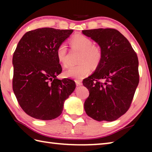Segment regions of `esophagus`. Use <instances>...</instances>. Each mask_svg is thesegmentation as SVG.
<instances>
[{"label": "esophagus", "instance_id": "esophagus-1", "mask_svg": "<svg viewBox=\"0 0 152 152\" xmlns=\"http://www.w3.org/2000/svg\"><path fill=\"white\" fill-rule=\"evenodd\" d=\"M75 82H76V86H81L82 84V81H80V80H76Z\"/></svg>", "mask_w": 152, "mask_h": 152}]
</instances>
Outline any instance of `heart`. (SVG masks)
Returning a JSON list of instances; mask_svg holds the SVG:
<instances>
[{
  "label": "heart",
  "instance_id": "obj_1",
  "mask_svg": "<svg viewBox=\"0 0 152 152\" xmlns=\"http://www.w3.org/2000/svg\"><path fill=\"white\" fill-rule=\"evenodd\" d=\"M74 48L80 51L78 65L73 66L64 71V75L66 78L81 79L91 72V66L96 68L101 60L102 53L99 45L92 43L89 37L82 34L74 35L70 41ZM56 58L64 67L68 66L67 59V47L64 43H61L56 50Z\"/></svg>",
  "mask_w": 152,
  "mask_h": 152
}]
</instances>
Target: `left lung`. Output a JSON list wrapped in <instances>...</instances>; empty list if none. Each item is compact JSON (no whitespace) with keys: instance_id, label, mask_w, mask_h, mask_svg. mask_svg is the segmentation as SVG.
<instances>
[{"instance_id":"8db88e82","label":"left lung","mask_w":152,"mask_h":152,"mask_svg":"<svg viewBox=\"0 0 152 152\" xmlns=\"http://www.w3.org/2000/svg\"><path fill=\"white\" fill-rule=\"evenodd\" d=\"M82 33L97 43L102 53L94 73L82 82L89 91L84 110L98 121H113L127 111L138 86L137 56L116 29L101 28Z\"/></svg>"}]
</instances>
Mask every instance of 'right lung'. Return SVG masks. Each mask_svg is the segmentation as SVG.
<instances>
[{
    "instance_id": "obj_1",
    "label": "right lung",
    "mask_w": 152,
    "mask_h": 152,
    "mask_svg": "<svg viewBox=\"0 0 152 152\" xmlns=\"http://www.w3.org/2000/svg\"><path fill=\"white\" fill-rule=\"evenodd\" d=\"M72 32L40 28L27 32L18 43L12 57V89L22 109L35 119L60 116L64 101L75 90L72 80L57 78L62 69L56 53Z\"/></svg>"
}]
</instances>
